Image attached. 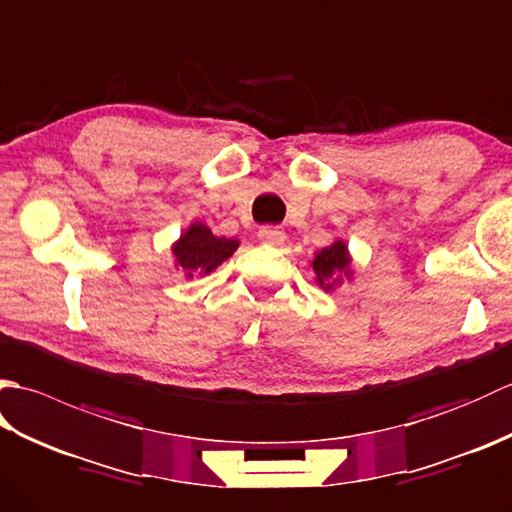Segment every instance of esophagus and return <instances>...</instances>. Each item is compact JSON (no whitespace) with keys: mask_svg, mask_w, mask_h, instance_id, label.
Masks as SVG:
<instances>
[{"mask_svg":"<svg viewBox=\"0 0 512 512\" xmlns=\"http://www.w3.org/2000/svg\"><path fill=\"white\" fill-rule=\"evenodd\" d=\"M257 237L262 239L264 244H273V246H279V244H284L286 233L281 231L279 226H262V228H259Z\"/></svg>","mask_w":512,"mask_h":512,"instance_id":"1","label":"esophagus"}]
</instances>
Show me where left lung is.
<instances>
[{"label": "left lung", "mask_w": 512, "mask_h": 512, "mask_svg": "<svg viewBox=\"0 0 512 512\" xmlns=\"http://www.w3.org/2000/svg\"><path fill=\"white\" fill-rule=\"evenodd\" d=\"M312 268L317 273V284L323 290H332L341 281V275H350V253L343 242H334L314 255Z\"/></svg>", "instance_id": "8db88e82"}]
</instances>
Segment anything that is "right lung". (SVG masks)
Here are the masks:
<instances>
[{
    "mask_svg": "<svg viewBox=\"0 0 512 512\" xmlns=\"http://www.w3.org/2000/svg\"><path fill=\"white\" fill-rule=\"evenodd\" d=\"M237 246V239L215 237L209 226L195 222L173 244V255H176V264L184 270V275L191 279L193 275H209L235 253Z\"/></svg>",
    "mask_w": 512,
    "mask_h": 512,
    "instance_id": "obj_1",
    "label": "right lung"
}]
</instances>
